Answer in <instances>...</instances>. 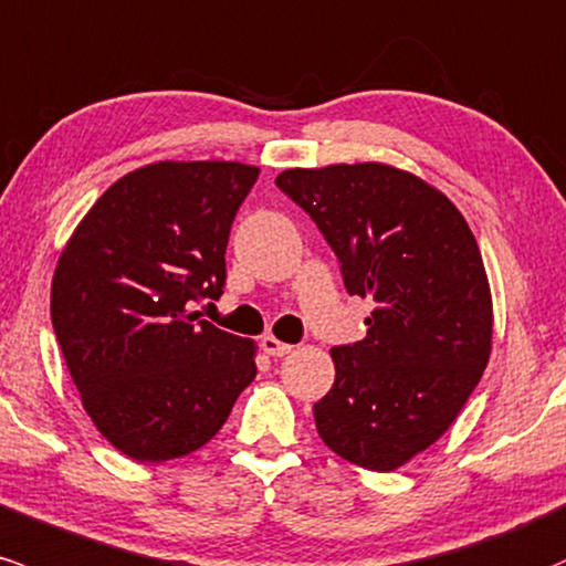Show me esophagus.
<instances>
[{
  "instance_id": "obj_1",
  "label": "esophagus",
  "mask_w": 566,
  "mask_h": 566,
  "mask_svg": "<svg viewBox=\"0 0 566 566\" xmlns=\"http://www.w3.org/2000/svg\"><path fill=\"white\" fill-rule=\"evenodd\" d=\"M260 346H263V352L271 354V357H284V354L293 352V346L284 344V340H279L276 335H263Z\"/></svg>"
}]
</instances>
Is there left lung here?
<instances>
[{
  "instance_id": "obj_1",
  "label": "left lung",
  "mask_w": 566,
  "mask_h": 566,
  "mask_svg": "<svg viewBox=\"0 0 566 566\" xmlns=\"http://www.w3.org/2000/svg\"><path fill=\"white\" fill-rule=\"evenodd\" d=\"M276 185L325 233L349 295L374 301L368 335L331 349L316 432L352 464L392 473L454 424L489 365L494 308L475 235L449 196L389 164L287 169Z\"/></svg>"
}]
</instances>
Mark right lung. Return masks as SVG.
I'll return each instance as SVG.
<instances>
[{"mask_svg": "<svg viewBox=\"0 0 566 566\" xmlns=\"http://www.w3.org/2000/svg\"><path fill=\"white\" fill-rule=\"evenodd\" d=\"M260 169L155 160L98 196L55 263L51 319L93 427L134 462L207 446L258 376V344L198 319Z\"/></svg>", "mask_w": 566, "mask_h": 566, "instance_id": "right-lung-1", "label": "right lung"}]
</instances>
